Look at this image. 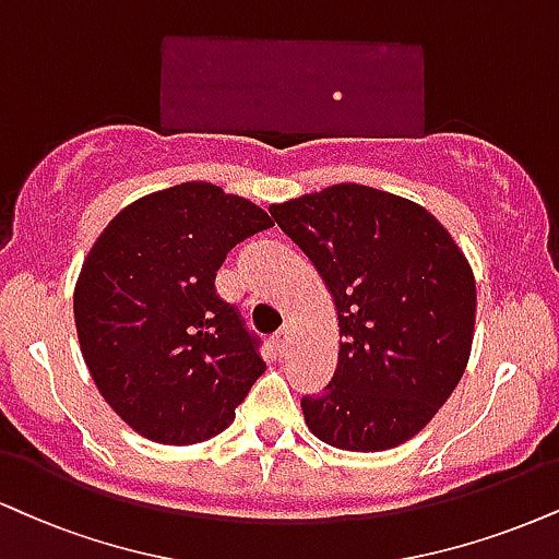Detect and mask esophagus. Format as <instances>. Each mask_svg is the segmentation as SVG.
<instances>
[{
  "instance_id": "34e87169",
  "label": "esophagus",
  "mask_w": 559,
  "mask_h": 559,
  "mask_svg": "<svg viewBox=\"0 0 559 559\" xmlns=\"http://www.w3.org/2000/svg\"><path fill=\"white\" fill-rule=\"evenodd\" d=\"M273 346H275V352H278L281 356L288 354V348H292V333H288V331H278V333H275Z\"/></svg>"
}]
</instances>
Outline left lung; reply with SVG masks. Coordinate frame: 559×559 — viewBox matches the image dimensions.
Masks as SVG:
<instances>
[{
	"instance_id": "left-lung-1",
	"label": "left lung",
	"mask_w": 559,
	"mask_h": 559,
	"mask_svg": "<svg viewBox=\"0 0 559 559\" xmlns=\"http://www.w3.org/2000/svg\"><path fill=\"white\" fill-rule=\"evenodd\" d=\"M331 292L341 346L322 395L301 412L318 440L378 453L429 425L472 356L476 281L432 213L365 185L271 205Z\"/></svg>"
}]
</instances>
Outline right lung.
<instances>
[{
  "label": "right lung",
  "mask_w": 559,
  "mask_h": 559,
  "mask_svg": "<svg viewBox=\"0 0 559 559\" xmlns=\"http://www.w3.org/2000/svg\"><path fill=\"white\" fill-rule=\"evenodd\" d=\"M262 207L185 181L119 211L75 284L80 352L98 393L164 445L211 440L265 372L258 335L215 294L239 241L271 228Z\"/></svg>",
  "instance_id": "1"
}]
</instances>
